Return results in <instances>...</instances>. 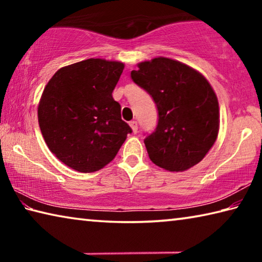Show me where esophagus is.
<instances>
[{
  "label": "esophagus",
  "instance_id": "esophagus-1",
  "mask_svg": "<svg viewBox=\"0 0 262 262\" xmlns=\"http://www.w3.org/2000/svg\"><path fill=\"white\" fill-rule=\"evenodd\" d=\"M129 126L132 127L133 133H135V134H136V133H137V128H139V127H137V121H135V120L130 121V122H129Z\"/></svg>",
  "mask_w": 262,
  "mask_h": 262
}]
</instances>
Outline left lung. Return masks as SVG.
I'll list each match as a JSON object with an SVG mask.
<instances>
[{"mask_svg": "<svg viewBox=\"0 0 262 262\" xmlns=\"http://www.w3.org/2000/svg\"><path fill=\"white\" fill-rule=\"evenodd\" d=\"M130 77L157 107V126L144 139L151 162L171 172L188 170L201 162L220 127L219 101L207 79L167 57L141 62Z\"/></svg>", "mask_w": 262, "mask_h": 262, "instance_id": "1", "label": "left lung"}]
</instances>
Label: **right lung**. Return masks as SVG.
<instances>
[{
    "label": "right lung",
    "mask_w": 262,
    "mask_h": 262,
    "mask_svg": "<svg viewBox=\"0 0 262 262\" xmlns=\"http://www.w3.org/2000/svg\"><path fill=\"white\" fill-rule=\"evenodd\" d=\"M123 63L88 59L57 70L38 107L41 134L51 151L78 172L108 164L133 132L112 97Z\"/></svg>",
    "instance_id": "add662e5"
}]
</instances>
